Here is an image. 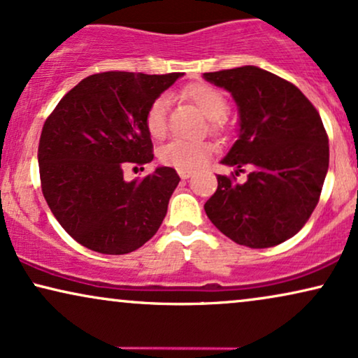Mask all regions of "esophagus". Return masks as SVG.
<instances>
[{"label":"esophagus","instance_id":"obj_1","mask_svg":"<svg viewBox=\"0 0 358 358\" xmlns=\"http://www.w3.org/2000/svg\"><path fill=\"white\" fill-rule=\"evenodd\" d=\"M178 173L180 176V179H189L190 176H192V171L189 169H178Z\"/></svg>","mask_w":358,"mask_h":358}]
</instances>
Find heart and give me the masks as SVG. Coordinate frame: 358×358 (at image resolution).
I'll use <instances>...</instances> for the list:
<instances>
[{"instance_id":"b5f03b06","label":"heart","mask_w":358,"mask_h":358,"mask_svg":"<svg viewBox=\"0 0 358 358\" xmlns=\"http://www.w3.org/2000/svg\"><path fill=\"white\" fill-rule=\"evenodd\" d=\"M185 99L192 101L199 110L210 118V128L215 131L224 129V120L229 103L224 92L217 87L203 82L190 83L182 90ZM145 124L151 138L161 139L168 131V101L164 96H157L148 106L145 115ZM212 145L208 141H189V139H173L161 148L159 159L162 164L173 166L178 169L201 168L212 152Z\"/></svg>"}]
</instances>
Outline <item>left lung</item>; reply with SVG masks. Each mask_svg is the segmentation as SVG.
Segmentation results:
<instances>
[{
    "label": "left lung",
    "instance_id": "obj_1",
    "mask_svg": "<svg viewBox=\"0 0 358 358\" xmlns=\"http://www.w3.org/2000/svg\"><path fill=\"white\" fill-rule=\"evenodd\" d=\"M238 105V139L222 159L243 184L219 176L206 202L213 225L235 243L268 248L294 236L317 206L329 169V138L314 105L291 82L255 66L207 72Z\"/></svg>",
    "mask_w": 358,
    "mask_h": 358
}]
</instances>
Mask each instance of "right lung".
Listing matches in <instances>:
<instances>
[{
  "instance_id": "1",
  "label": "right lung",
  "mask_w": 358,
  "mask_h": 358,
  "mask_svg": "<svg viewBox=\"0 0 358 358\" xmlns=\"http://www.w3.org/2000/svg\"><path fill=\"white\" fill-rule=\"evenodd\" d=\"M179 77L94 73L45 120L37 150L44 199L62 229L88 250L131 253L161 227L180 180L176 169L161 166L131 182L123 169L152 161L146 110Z\"/></svg>"
}]
</instances>
